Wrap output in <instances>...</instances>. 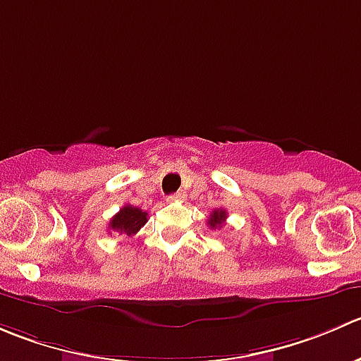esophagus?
Segmentation results:
<instances>
[{"label": "esophagus", "mask_w": 361, "mask_h": 361, "mask_svg": "<svg viewBox=\"0 0 361 361\" xmlns=\"http://www.w3.org/2000/svg\"><path fill=\"white\" fill-rule=\"evenodd\" d=\"M169 199H171V201H183V199H185V192L183 190L176 192V194L169 195Z\"/></svg>", "instance_id": "esophagus-1"}]
</instances>
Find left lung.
Wrapping results in <instances>:
<instances>
[{"label":"left lung","mask_w":361,"mask_h":361,"mask_svg":"<svg viewBox=\"0 0 361 361\" xmlns=\"http://www.w3.org/2000/svg\"><path fill=\"white\" fill-rule=\"evenodd\" d=\"M226 219H227L226 209H222V208L213 209L212 215H209V219H208V226L212 227V229H216V227H222L224 222H226Z\"/></svg>","instance_id":"1"}]
</instances>
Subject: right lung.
<instances>
[{
  "label": "right lung",
  "instance_id": "1",
  "mask_svg": "<svg viewBox=\"0 0 361 361\" xmlns=\"http://www.w3.org/2000/svg\"><path fill=\"white\" fill-rule=\"evenodd\" d=\"M148 222V213L142 212L137 206L125 204L116 215L111 219L109 231H116L120 234H127V236H134L141 231V227Z\"/></svg>",
  "mask_w": 361,
  "mask_h": 361
}]
</instances>
